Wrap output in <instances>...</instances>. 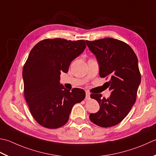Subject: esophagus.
I'll list each match as a JSON object with an SVG mask.
<instances>
[{
    "label": "esophagus",
    "instance_id": "1",
    "mask_svg": "<svg viewBox=\"0 0 156 156\" xmlns=\"http://www.w3.org/2000/svg\"><path fill=\"white\" fill-rule=\"evenodd\" d=\"M90 98V93L88 92V91H87V92H86V99H89Z\"/></svg>",
    "mask_w": 156,
    "mask_h": 156
}]
</instances>
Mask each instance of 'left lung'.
Returning a JSON list of instances; mask_svg holds the SVG:
<instances>
[{
  "mask_svg": "<svg viewBox=\"0 0 156 156\" xmlns=\"http://www.w3.org/2000/svg\"><path fill=\"white\" fill-rule=\"evenodd\" d=\"M86 42L98 61L99 76L109 78L105 84L111 90L108 99L101 98V94H90L99 103L100 109L90 114V120L101 127L115 126L123 120L136 101L141 79L138 59L129 44L117 39L107 38Z\"/></svg>",
  "mask_w": 156,
  "mask_h": 156,
  "instance_id": "obj_1",
  "label": "left lung"
}]
</instances>
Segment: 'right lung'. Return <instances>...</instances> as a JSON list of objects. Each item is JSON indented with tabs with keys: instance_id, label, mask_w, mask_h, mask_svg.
I'll list each match as a JSON object with an SVG mask.
<instances>
[{
	"instance_id": "1",
	"label": "right lung",
	"mask_w": 156,
	"mask_h": 156,
	"mask_svg": "<svg viewBox=\"0 0 156 156\" xmlns=\"http://www.w3.org/2000/svg\"><path fill=\"white\" fill-rule=\"evenodd\" d=\"M83 40L44 39L38 42L24 64V97L32 116L47 129H57L69 120L74 104L81 102L85 92L72 91L60 84L61 72H68L70 63L84 51Z\"/></svg>"
}]
</instances>
